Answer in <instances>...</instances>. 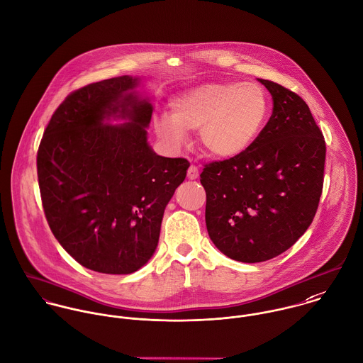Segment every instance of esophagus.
Returning a JSON list of instances; mask_svg holds the SVG:
<instances>
[{
  "label": "esophagus",
  "instance_id": "obj_1",
  "mask_svg": "<svg viewBox=\"0 0 363 363\" xmlns=\"http://www.w3.org/2000/svg\"><path fill=\"white\" fill-rule=\"evenodd\" d=\"M198 177H199V169H198V167L191 165V167L188 168V178H189V179H196Z\"/></svg>",
  "mask_w": 363,
  "mask_h": 363
}]
</instances>
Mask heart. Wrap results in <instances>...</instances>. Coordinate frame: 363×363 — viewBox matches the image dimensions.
I'll return each mask as SVG.
<instances>
[{"instance_id":"b5f03b06","label":"heart","mask_w":363,"mask_h":363,"mask_svg":"<svg viewBox=\"0 0 363 363\" xmlns=\"http://www.w3.org/2000/svg\"><path fill=\"white\" fill-rule=\"evenodd\" d=\"M169 115L152 121L160 139L174 147L186 142L185 130H199L203 150L216 158L242 154L262 132L271 111L262 86L252 82H211L175 96Z\"/></svg>"}]
</instances>
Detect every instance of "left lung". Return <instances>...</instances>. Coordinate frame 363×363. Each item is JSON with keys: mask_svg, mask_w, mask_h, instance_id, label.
<instances>
[{"mask_svg": "<svg viewBox=\"0 0 363 363\" xmlns=\"http://www.w3.org/2000/svg\"><path fill=\"white\" fill-rule=\"evenodd\" d=\"M272 115L242 154L205 165L206 227L228 258L264 262L290 248L315 216L324 181L325 142L307 104L258 78Z\"/></svg>", "mask_w": 363, "mask_h": 363, "instance_id": "8db88e82", "label": "left lung"}]
</instances>
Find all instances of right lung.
Wrapping results in <instances>:
<instances>
[{
  "label": "right lung",
  "mask_w": 363,
  "mask_h": 363,
  "mask_svg": "<svg viewBox=\"0 0 363 363\" xmlns=\"http://www.w3.org/2000/svg\"><path fill=\"white\" fill-rule=\"evenodd\" d=\"M139 78L115 77L72 92L55 111L38 150V179L49 227L82 267L136 272L152 257L165 206L189 161L147 143L151 104ZM111 118H123L109 125Z\"/></svg>",
  "instance_id": "obj_1"
}]
</instances>
